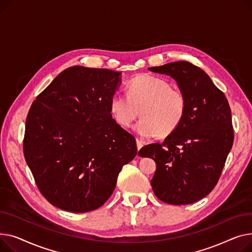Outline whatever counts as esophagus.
Listing matches in <instances>:
<instances>
[{
	"label": "esophagus",
	"instance_id": "esophagus-1",
	"mask_svg": "<svg viewBox=\"0 0 252 252\" xmlns=\"http://www.w3.org/2000/svg\"><path fill=\"white\" fill-rule=\"evenodd\" d=\"M136 143H137V150L139 151V150L141 149V147L143 146V142H142L139 138H136Z\"/></svg>",
	"mask_w": 252,
	"mask_h": 252
}]
</instances>
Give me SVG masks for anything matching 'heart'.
<instances>
[{"label":"heart","instance_id":"1","mask_svg":"<svg viewBox=\"0 0 252 252\" xmlns=\"http://www.w3.org/2000/svg\"><path fill=\"white\" fill-rule=\"evenodd\" d=\"M127 96L114 95L110 111L116 123L128 128L140 116L135 130L142 137L158 134L167 137L181 125L187 110V97L178 86L162 77L140 74L126 87Z\"/></svg>","mask_w":252,"mask_h":252}]
</instances>
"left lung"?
I'll return each instance as SVG.
<instances>
[{"instance_id":"obj_1","label":"left lung","mask_w":252,"mask_h":252,"mask_svg":"<svg viewBox=\"0 0 252 252\" xmlns=\"http://www.w3.org/2000/svg\"><path fill=\"white\" fill-rule=\"evenodd\" d=\"M149 70L177 81L187 97V110L178 129L161 143L143 146L138 155L156 161L151 183L159 200L174 205L193 203L215 188L232 149L229 102L208 74L189 62Z\"/></svg>"}]
</instances>
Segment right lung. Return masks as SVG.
<instances>
[{
	"label": "right lung",
	"mask_w": 252,
	"mask_h": 252,
	"mask_svg": "<svg viewBox=\"0 0 252 252\" xmlns=\"http://www.w3.org/2000/svg\"><path fill=\"white\" fill-rule=\"evenodd\" d=\"M120 74L67 68L29 109L24 158L40 193L63 211L100 208L122 167L137 154L135 137L116 123L110 111Z\"/></svg>",
	"instance_id": "1"
}]
</instances>
